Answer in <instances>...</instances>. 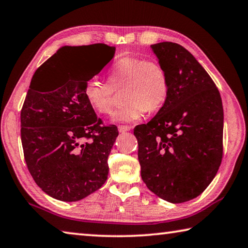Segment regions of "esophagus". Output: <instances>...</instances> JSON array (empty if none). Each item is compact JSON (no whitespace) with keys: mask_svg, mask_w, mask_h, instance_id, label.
<instances>
[{"mask_svg":"<svg viewBox=\"0 0 248 248\" xmlns=\"http://www.w3.org/2000/svg\"><path fill=\"white\" fill-rule=\"evenodd\" d=\"M118 130H119V132H121V133H124V132H127V131H130V130H131V127H129V125H118Z\"/></svg>","mask_w":248,"mask_h":248,"instance_id":"esophagus-1","label":"esophagus"}]
</instances>
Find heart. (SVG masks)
Segmentation results:
<instances>
[{
  "instance_id": "1",
  "label": "heart",
  "mask_w": 248,
  "mask_h": 248,
  "mask_svg": "<svg viewBox=\"0 0 248 248\" xmlns=\"http://www.w3.org/2000/svg\"><path fill=\"white\" fill-rule=\"evenodd\" d=\"M124 90L125 103L114 119L133 123L146 111L158 110L170 93V78L164 65L156 60L125 56L117 60L109 70L108 82L92 78L84 89V97L95 112L110 115L115 105V91Z\"/></svg>"
}]
</instances>
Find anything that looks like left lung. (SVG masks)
<instances>
[{
    "label": "left lung",
    "instance_id": "obj_1",
    "mask_svg": "<svg viewBox=\"0 0 248 248\" xmlns=\"http://www.w3.org/2000/svg\"><path fill=\"white\" fill-rule=\"evenodd\" d=\"M170 78V93L156 116L134 128L141 177L169 202L203 192L223 157V107L220 92L202 65L183 46H151Z\"/></svg>",
    "mask_w": 248,
    "mask_h": 248
}]
</instances>
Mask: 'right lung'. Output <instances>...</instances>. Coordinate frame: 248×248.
Here are the masks:
<instances>
[{"mask_svg":"<svg viewBox=\"0 0 248 248\" xmlns=\"http://www.w3.org/2000/svg\"><path fill=\"white\" fill-rule=\"evenodd\" d=\"M115 50L105 44L63 47L31 78L20 111L24 157L35 183L52 198L81 200L106 182L118 129L97 118L83 92Z\"/></svg>","mask_w":248,"mask_h":248,"instance_id":"right-lung-1","label":"right lung"}]
</instances>
